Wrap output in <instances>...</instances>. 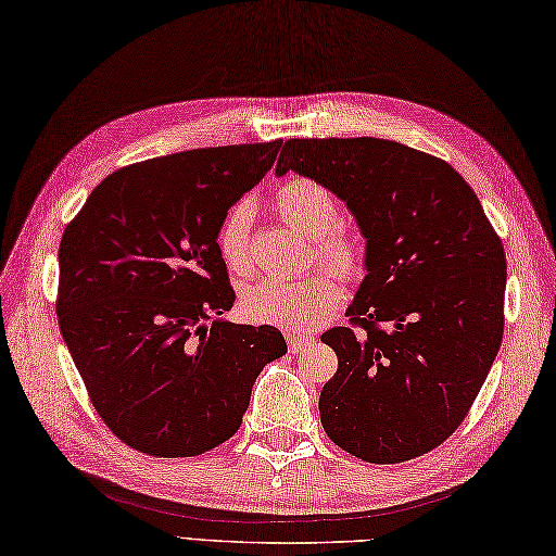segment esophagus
I'll return each instance as SVG.
<instances>
[{
	"instance_id": "34e87169",
	"label": "esophagus",
	"mask_w": 556,
	"mask_h": 556,
	"mask_svg": "<svg viewBox=\"0 0 556 556\" xmlns=\"http://www.w3.org/2000/svg\"><path fill=\"white\" fill-rule=\"evenodd\" d=\"M309 343H314V336H304V333H288V348L292 353H300V350L307 348Z\"/></svg>"
}]
</instances>
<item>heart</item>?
Returning a JSON list of instances; mask_svg holds the SVG:
<instances>
[{
    "mask_svg": "<svg viewBox=\"0 0 556 556\" xmlns=\"http://www.w3.org/2000/svg\"><path fill=\"white\" fill-rule=\"evenodd\" d=\"M274 206L282 223L314 240V254L328 270H316L298 280L266 278L256 282L244 290L242 309L258 324L280 326L288 331H309L331 316L343 300L341 282L332 275L336 273L348 282L365 276V247L355 235L338 225L341 201L319 179L302 175L288 177L274 191ZM252 220V203L247 199L235 201L225 211L215 232V247L232 274L247 276L252 270V242H249Z\"/></svg>",
    "mask_w": 556,
    "mask_h": 556,
    "instance_id": "1",
    "label": "heart"
}]
</instances>
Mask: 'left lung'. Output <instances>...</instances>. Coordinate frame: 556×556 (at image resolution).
<instances>
[{
	"instance_id": "obj_1",
	"label": "left lung",
	"mask_w": 556,
	"mask_h": 556,
	"mask_svg": "<svg viewBox=\"0 0 556 556\" xmlns=\"http://www.w3.org/2000/svg\"><path fill=\"white\" fill-rule=\"evenodd\" d=\"M324 182L367 237L350 326L321 336L338 371L328 439L367 463L422 456L456 432L504 336L506 254L478 197L437 155L389 139H290L276 175Z\"/></svg>"
}]
</instances>
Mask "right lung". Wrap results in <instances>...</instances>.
Instances as JSON below:
<instances>
[{
    "label": "right lung",
    "mask_w": 556,
    "mask_h": 556,
    "mask_svg": "<svg viewBox=\"0 0 556 556\" xmlns=\"http://www.w3.org/2000/svg\"><path fill=\"white\" fill-rule=\"evenodd\" d=\"M280 146H215L122 167L62 235L64 343L100 420L146 456H201L228 441L258 371L288 353L274 326L218 319L235 290L215 247L225 211L262 182Z\"/></svg>",
    "instance_id": "right-lung-1"
}]
</instances>
